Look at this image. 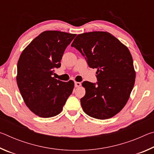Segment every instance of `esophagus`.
I'll list each match as a JSON object with an SVG mask.
<instances>
[{
    "label": "esophagus",
    "instance_id": "esophagus-1",
    "mask_svg": "<svg viewBox=\"0 0 154 154\" xmlns=\"http://www.w3.org/2000/svg\"><path fill=\"white\" fill-rule=\"evenodd\" d=\"M81 85H82V83L81 82H75V87H80Z\"/></svg>",
    "mask_w": 154,
    "mask_h": 154
}]
</instances>
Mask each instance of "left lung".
I'll list each match as a JSON object with an SVG mask.
<instances>
[{
	"label": "left lung",
	"mask_w": 154,
	"mask_h": 154,
	"mask_svg": "<svg viewBox=\"0 0 154 154\" xmlns=\"http://www.w3.org/2000/svg\"><path fill=\"white\" fill-rule=\"evenodd\" d=\"M97 69L98 82H83L85 94L81 98L83 110L99 119L111 118L126 105L134 87L136 72L126 45L109 32L95 31L78 35L71 44Z\"/></svg>",
	"instance_id": "left-lung-1"
}]
</instances>
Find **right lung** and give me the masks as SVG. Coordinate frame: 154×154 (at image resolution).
I'll list each match as a JSON object with an SVG mask.
<instances>
[{
    "label": "right lung",
    "mask_w": 154,
    "mask_h": 154,
    "mask_svg": "<svg viewBox=\"0 0 154 154\" xmlns=\"http://www.w3.org/2000/svg\"><path fill=\"white\" fill-rule=\"evenodd\" d=\"M75 34L56 30L44 31L31 41L17 62V83L30 110L41 118L56 116L74 88V82L52 77L54 69L60 67L65 49Z\"/></svg>",
    "instance_id": "add662e5"
}]
</instances>
